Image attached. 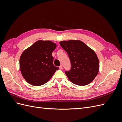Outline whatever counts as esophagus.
<instances>
[{"label":"esophagus","mask_w":122,"mask_h":122,"mask_svg":"<svg viewBox=\"0 0 122 122\" xmlns=\"http://www.w3.org/2000/svg\"><path fill=\"white\" fill-rule=\"evenodd\" d=\"M59 68H60V69H61V70L62 69V65H61L60 67H59Z\"/></svg>","instance_id":"obj_1"}]
</instances>
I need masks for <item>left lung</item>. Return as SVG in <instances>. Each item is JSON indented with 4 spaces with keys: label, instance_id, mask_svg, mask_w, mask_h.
<instances>
[{
    "label": "left lung",
    "instance_id": "obj_1",
    "mask_svg": "<svg viewBox=\"0 0 122 122\" xmlns=\"http://www.w3.org/2000/svg\"><path fill=\"white\" fill-rule=\"evenodd\" d=\"M69 55L71 68L65 73L74 84L83 86L90 83L97 75L99 61L96 54L79 40L60 42Z\"/></svg>",
    "mask_w": 122,
    "mask_h": 122
}]
</instances>
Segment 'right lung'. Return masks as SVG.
Here are the masks:
<instances>
[{
    "label": "right lung",
    "instance_id": "right-lung-1",
    "mask_svg": "<svg viewBox=\"0 0 122 122\" xmlns=\"http://www.w3.org/2000/svg\"><path fill=\"white\" fill-rule=\"evenodd\" d=\"M56 45L50 41L39 40L23 51L20 58V68L26 81L32 86L46 83L57 70L53 65L52 53Z\"/></svg>",
    "mask_w": 122,
    "mask_h": 122
}]
</instances>
